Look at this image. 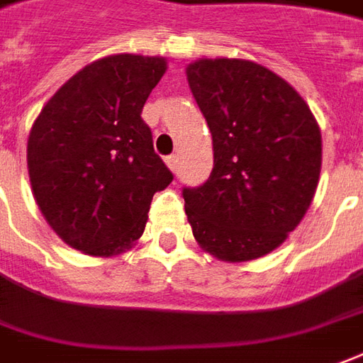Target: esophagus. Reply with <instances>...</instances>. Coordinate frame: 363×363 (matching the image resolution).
Here are the masks:
<instances>
[{"mask_svg": "<svg viewBox=\"0 0 363 363\" xmlns=\"http://www.w3.org/2000/svg\"><path fill=\"white\" fill-rule=\"evenodd\" d=\"M164 161H167V164H169V169H171V171H177V164H179V155H169Z\"/></svg>", "mask_w": 363, "mask_h": 363, "instance_id": "esophagus-1", "label": "esophagus"}]
</instances>
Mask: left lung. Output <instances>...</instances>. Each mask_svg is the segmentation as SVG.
<instances>
[{
    "label": "left lung",
    "mask_w": 363,
    "mask_h": 363,
    "mask_svg": "<svg viewBox=\"0 0 363 363\" xmlns=\"http://www.w3.org/2000/svg\"><path fill=\"white\" fill-rule=\"evenodd\" d=\"M213 133L214 167L184 186L196 242L226 262L272 252L316 192L322 135L310 107L270 69L244 59H199L186 67Z\"/></svg>",
    "instance_id": "obj_1"
}]
</instances>
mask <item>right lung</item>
I'll return each instance as SVG.
<instances>
[{
	"instance_id": "right-lung-1",
	"label": "right lung",
	"mask_w": 363,
	"mask_h": 363,
	"mask_svg": "<svg viewBox=\"0 0 363 363\" xmlns=\"http://www.w3.org/2000/svg\"><path fill=\"white\" fill-rule=\"evenodd\" d=\"M167 71L162 57L111 55L47 101L27 140L37 206L61 240L91 256L130 248L172 172L140 113Z\"/></svg>"
}]
</instances>
